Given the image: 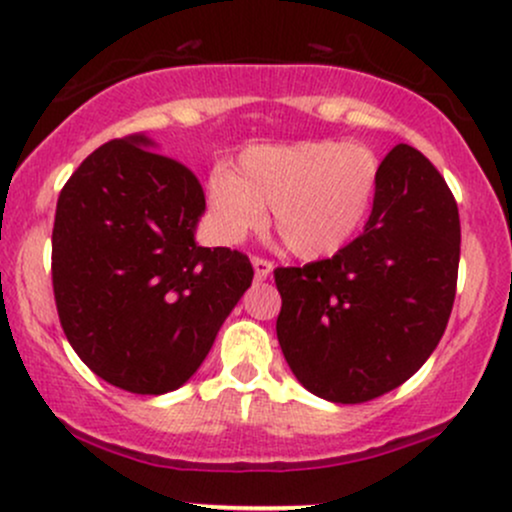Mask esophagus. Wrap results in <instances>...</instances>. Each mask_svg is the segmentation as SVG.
<instances>
[{
  "label": "esophagus",
  "instance_id": "34e87169",
  "mask_svg": "<svg viewBox=\"0 0 512 512\" xmlns=\"http://www.w3.org/2000/svg\"><path fill=\"white\" fill-rule=\"evenodd\" d=\"M252 267H255V279L257 282H265V279L272 274L274 265L269 260H265V257H252Z\"/></svg>",
  "mask_w": 512,
  "mask_h": 512
}]
</instances>
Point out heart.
Returning <instances> with one entry per match:
<instances>
[{
  "label": "heart",
  "instance_id": "obj_1",
  "mask_svg": "<svg viewBox=\"0 0 512 512\" xmlns=\"http://www.w3.org/2000/svg\"><path fill=\"white\" fill-rule=\"evenodd\" d=\"M379 157L367 145L301 140L245 150L235 170L209 177V211L223 243L265 226L289 252L318 260L340 252L362 230L379 192Z\"/></svg>",
  "mask_w": 512,
  "mask_h": 512
}]
</instances>
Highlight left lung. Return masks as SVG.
<instances>
[{"label": "left lung", "mask_w": 512, "mask_h": 512, "mask_svg": "<svg viewBox=\"0 0 512 512\" xmlns=\"http://www.w3.org/2000/svg\"><path fill=\"white\" fill-rule=\"evenodd\" d=\"M459 243L442 174L396 145L364 233L330 260L274 269L277 338L296 379L333 403L372 401L411 379L447 328Z\"/></svg>", "instance_id": "obj_1"}]
</instances>
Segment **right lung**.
<instances>
[{
    "label": "right lung",
    "mask_w": 512,
    "mask_h": 512,
    "mask_svg": "<svg viewBox=\"0 0 512 512\" xmlns=\"http://www.w3.org/2000/svg\"><path fill=\"white\" fill-rule=\"evenodd\" d=\"M145 136L116 138L72 172L53 226V294L72 350L123 391L179 389L252 284L247 255L201 247L204 189Z\"/></svg>",
    "instance_id": "obj_1"
}]
</instances>
